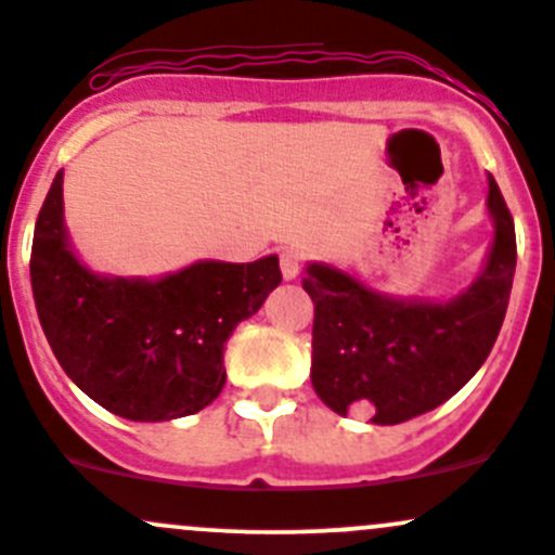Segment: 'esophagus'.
Listing matches in <instances>:
<instances>
[{
  "instance_id": "esophagus-1",
  "label": "esophagus",
  "mask_w": 555,
  "mask_h": 555,
  "mask_svg": "<svg viewBox=\"0 0 555 555\" xmlns=\"http://www.w3.org/2000/svg\"><path fill=\"white\" fill-rule=\"evenodd\" d=\"M304 262H306V255H304V249H298V246H284V249L279 251V266H282L284 279L298 276L300 268H304Z\"/></svg>"
}]
</instances>
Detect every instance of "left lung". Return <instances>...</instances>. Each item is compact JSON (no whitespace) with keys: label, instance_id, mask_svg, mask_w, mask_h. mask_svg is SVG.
<instances>
[{"label":"left lung","instance_id":"left-lung-1","mask_svg":"<svg viewBox=\"0 0 555 555\" xmlns=\"http://www.w3.org/2000/svg\"><path fill=\"white\" fill-rule=\"evenodd\" d=\"M494 244L483 273L446 304H402L327 266H309L311 384L327 408L400 424L443 405L478 373L500 335L516 273V225L489 177Z\"/></svg>","mask_w":555,"mask_h":555}]
</instances>
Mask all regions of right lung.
Returning <instances> with one entry per match:
<instances>
[{
	"instance_id": "add662e5",
	"label": "right lung",
	"mask_w": 555,
	"mask_h": 555,
	"mask_svg": "<svg viewBox=\"0 0 555 555\" xmlns=\"http://www.w3.org/2000/svg\"><path fill=\"white\" fill-rule=\"evenodd\" d=\"M61 182L59 171L31 242V289L55 360L91 400L131 422L198 413L225 386L233 327L282 282L279 260H206L158 282L96 276L66 242Z\"/></svg>"
}]
</instances>
